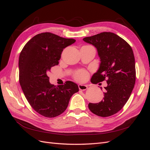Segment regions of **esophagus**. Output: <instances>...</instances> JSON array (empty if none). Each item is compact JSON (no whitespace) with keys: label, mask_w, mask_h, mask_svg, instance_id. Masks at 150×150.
I'll return each instance as SVG.
<instances>
[{"label":"esophagus","mask_w":150,"mask_h":150,"mask_svg":"<svg viewBox=\"0 0 150 150\" xmlns=\"http://www.w3.org/2000/svg\"><path fill=\"white\" fill-rule=\"evenodd\" d=\"M78 87H79V89L81 91H84L88 89V86L84 85V84H79Z\"/></svg>","instance_id":"esophagus-1"}]
</instances>
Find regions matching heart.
I'll return each instance as SVG.
<instances>
[{
	"mask_svg": "<svg viewBox=\"0 0 150 150\" xmlns=\"http://www.w3.org/2000/svg\"><path fill=\"white\" fill-rule=\"evenodd\" d=\"M88 78V73L85 70H79L74 74V78L78 81H84Z\"/></svg>",
	"mask_w": 150,
	"mask_h": 150,
	"instance_id": "heart-1",
	"label": "heart"
}]
</instances>
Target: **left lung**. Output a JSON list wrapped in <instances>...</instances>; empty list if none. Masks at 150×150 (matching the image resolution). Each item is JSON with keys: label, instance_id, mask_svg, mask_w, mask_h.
<instances>
[{"label": "left lung", "instance_id": "left-lung-1", "mask_svg": "<svg viewBox=\"0 0 150 150\" xmlns=\"http://www.w3.org/2000/svg\"><path fill=\"white\" fill-rule=\"evenodd\" d=\"M83 40L96 48L101 61L91 82L97 84L108 79L103 99L98 103H89V109L97 116H110L125 106L134 88L136 69L133 49L123 39L110 32L86 37Z\"/></svg>", "mask_w": 150, "mask_h": 150}]
</instances>
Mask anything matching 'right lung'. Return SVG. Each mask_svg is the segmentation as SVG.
I'll list each match as a JSON object with an SVG mask.
<instances>
[{
	"instance_id": "1",
	"label": "right lung",
	"mask_w": 150,
	"mask_h": 150,
	"mask_svg": "<svg viewBox=\"0 0 150 150\" xmlns=\"http://www.w3.org/2000/svg\"><path fill=\"white\" fill-rule=\"evenodd\" d=\"M76 42L50 33L35 35L19 56V83L27 100L43 116L56 117L64 112L71 96L79 91L72 81L56 86L49 83L47 72L59 64L63 49Z\"/></svg>"
}]
</instances>
